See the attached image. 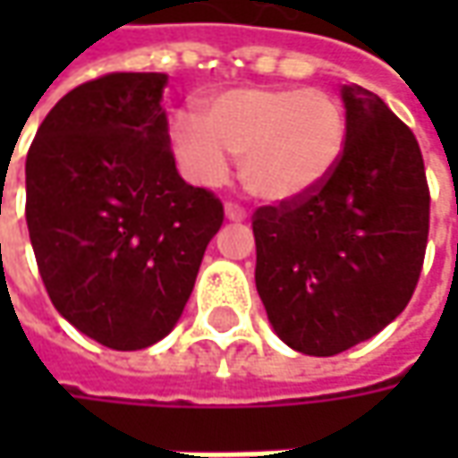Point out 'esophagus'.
<instances>
[{
  "mask_svg": "<svg viewBox=\"0 0 458 458\" xmlns=\"http://www.w3.org/2000/svg\"><path fill=\"white\" fill-rule=\"evenodd\" d=\"M224 214H226V219L229 221H244L247 219V211L234 201H226L224 203Z\"/></svg>",
  "mask_w": 458,
  "mask_h": 458,
  "instance_id": "obj_1",
  "label": "esophagus"
}]
</instances>
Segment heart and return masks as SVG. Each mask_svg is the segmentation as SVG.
Masks as SVG:
<instances>
[{"instance_id":"heart-1","label":"heart","mask_w":458,"mask_h":458,"mask_svg":"<svg viewBox=\"0 0 458 458\" xmlns=\"http://www.w3.org/2000/svg\"><path fill=\"white\" fill-rule=\"evenodd\" d=\"M199 121L178 116L170 145L199 185H219L239 157L242 185L262 201H295L336 170L346 148L342 104L316 89H234L211 97Z\"/></svg>"}]
</instances>
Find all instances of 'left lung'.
<instances>
[{
	"label": "left lung",
	"instance_id": "1",
	"mask_svg": "<svg viewBox=\"0 0 458 458\" xmlns=\"http://www.w3.org/2000/svg\"><path fill=\"white\" fill-rule=\"evenodd\" d=\"M342 98L346 148L328 181L252 214L257 293L277 336L310 357L395 321L428 244L431 191L415 134L357 83Z\"/></svg>",
	"mask_w": 458,
	"mask_h": 458
}]
</instances>
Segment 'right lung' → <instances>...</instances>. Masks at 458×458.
Masks as SVG:
<instances>
[{
    "instance_id": "add662e5",
    "label": "right lung",
    "mask_w": 458,
    "mask_h": 458,
    "mask_svg": "<svg viewBox=\"0 0 458 458\" xmlns=\"http://www.w3.org/2000/svg\"><path fill=\"white\" fill-rule=\"evenodd\" d=\"M165 73H106L47 112L25 163V216L55 310L116 352L183 313L224 206L175 170Z\"/></svg>"
}]
</instances>
